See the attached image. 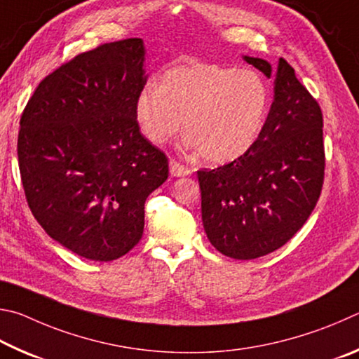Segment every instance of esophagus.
<instances>
[{
    "instance_id": "34e87169",
    "label": "esophagus",
    "mask_w": 359,
    "mask_h": 359,
    "mask_svg": "<svg viewBox=\"0 0 359 359\" xmlns=\"http://www.w3.org/2000/svg\"><path fill=\"white\" fill-rule=\"evenodd\" d=\"M170 173H172L173 176H187L192 173V170L189 167L183 165V163L176 162V161H170Z\"/></svg>"
}]
</instances>
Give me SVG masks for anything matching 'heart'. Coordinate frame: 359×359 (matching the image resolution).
<instances>
[{
    "instance_id": "obj_1",
    "label": "heart",
    "mask_w": 359,
    "mask_h": 359,
    "mask_svg": "<svg viewBox=\"0 0 359 359\" xmlns=\"http://www.w3.org/2000/svg\"><path fill=\"white\" fill-rule=\"evenodd\" d=\"M269 102L266 81L252 69L191 62L168 71L159 83L138 93V128L163 144L183 128V144L205 162L225 165L249 153L265 126Z\"/></svg>"
}]
</instances>
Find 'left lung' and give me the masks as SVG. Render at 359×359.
I'll return each mask as SVG.
<instances>
[{
    "instance_id": "1",
    "label": "left lung",
    "mask_w": 359,
    "mask_h": 359,
    "mask_svg": "<svg viewBox=\"0 0 359 359\" xmlns=\"http://www.w3.org/2000/svg\"><path fill=\"white\" fill-rule=\"evenodd\" d=\"M268 79L274 97L259 140L241 159L197 172L205 233L219 252L254 260L292 240L311 216L325 175L322 110L279 60L243 56Z\"/></svg>"
}]
</instances>
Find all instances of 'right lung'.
Instances as JSON below:
<instances>
[{"label": "right lung", "mask_w": 359, "mask_h": 359, "mask_svg": "<svg viewBox=\"0 0 359 359\" xmlns=\"http://www.w3.org/2000/svg\"><path fill=\"white\" fill-rule=\"evenodd\" d=\"M142 39L104 43L47 75L18 132L27 202L50 238L83 259L116 260L140 241L144 202L168 161L134 105L148 75Z\"/></svg>", "instance_id": "obj_1"}]
</instances>
